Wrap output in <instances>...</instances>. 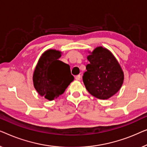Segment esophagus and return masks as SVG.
<instances>
[{"mask_svg":"<svg viewBox=\"0 0 147 147\" xmlns=\"http://www.w3.org/2000/svg\"><path fill=\"white\" fill-rule=\"evenodd\" d=\"M80 78V74H78V75H76L75 76V79L76 80H79Z\"/></svg>","mask_w":147,"mask_h":147,"instance_id":"1","label":"esophagus"}]
</instances>
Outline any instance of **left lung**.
<instances>
[{
	"mask_svg": "<svg viewBox=\"0 0 147 147\" xmlns=\"http://www.w3.org/2000/svg\"><path fill=\"white\" fill-rule=\"evenodd\" d=\"M87 56L90 62L86 66L83 82L88 92L98 99L105 100L120 90L124 81V73L110 51L102 47L95 48Z\"/></svg>",
	"mask_w": 147,
	"mask_h": 147,
	"instance_id": "8db88e82",
	"label": "left lung"
}]
</instances>
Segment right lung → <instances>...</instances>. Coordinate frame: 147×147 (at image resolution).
I'll return each instance as SVG.
<instances>
[{
	"label": "right lung",
	"instance_id": "obj_1",
	"mask_svg": "<svg viewBox=\"0 0 147 147\" xmlns=\"http://www.w3.org/2000/svg\"><path fill=\"white\" fill-rule=\"evenodd\" d=\"M61 51L48 49L42 54L33 73L34 87L40 96L55 100L73 81L70 66L58 60Z\"/></svg>",
	"mask_w": 147,
	"mask_h": 147
}]
</instances>
